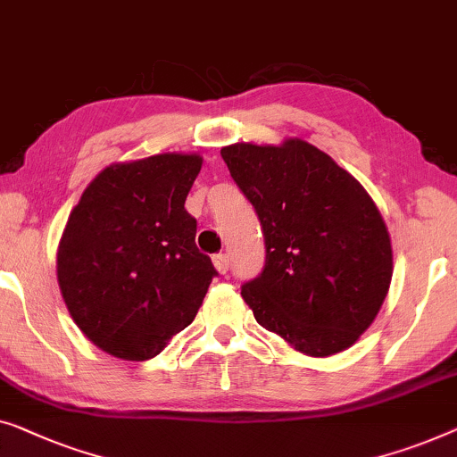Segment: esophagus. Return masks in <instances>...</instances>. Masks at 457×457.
<instances>
[{"label":"esophagus","mask_w":457,"mask_h":457,"mask_svg":"<svg viewBox=\"0 0 457 457\" xmlns=\"http://www.w3.org/2000/svg\"><path fill=\"white\" fill-rule=\"evenodd\" d=\"M213 265H215V269H217V271H220V273H228V269H229V256L223 254V253L215 254V256H213Z\"/></svg>","instance_id":"34e87169"}]
</instances>
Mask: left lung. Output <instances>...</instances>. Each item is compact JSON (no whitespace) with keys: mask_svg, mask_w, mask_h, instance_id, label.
Wrapping results in <instances>:
<instances>
[{"mask_svg":"<svg viewBox=\"0 0 457 457\" xmlns=\"http://www.w3.org/2000/svg\"><path fill=\"white\" fill-rule=\"evenodd\" d=\"M221 157L265 236V267L242 286L256 323L308 356L350 348L375 320L394 269L372 198L300 138L229 145Z\"/></svg>","mask_w":457,"mask_h":457,"instance_id":"obj_1","label":"left lung"}]
</instances>
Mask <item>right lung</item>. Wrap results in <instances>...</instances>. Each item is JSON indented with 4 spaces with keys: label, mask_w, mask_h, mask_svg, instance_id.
I'll return each mask as SVG.
<instances>
[{
    "label": "right lung",
    "mask_w": 457,
    "mask_h": 457,
    "mask_svg": "<svg viewBox=\"0 0 457 457\" xmlns=\"http://www.w3.org/2000/svg\"><path fill=\"white\" fill-rule=\"evenodd\" d=\"M201 165L182 153L109 165L70 213L57 281L74 323L107 354L157 356L203 304L217 269L184 209Z\"/></svg>",
    "instance_id": "1"
}]
</instances>
